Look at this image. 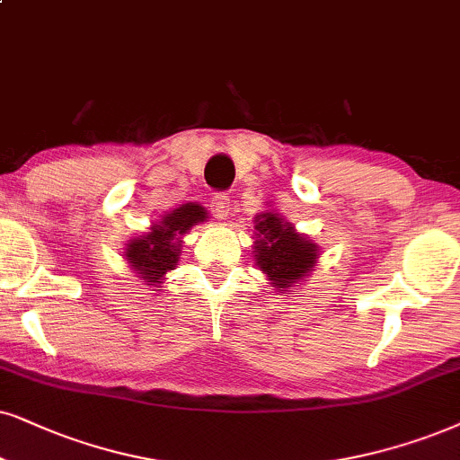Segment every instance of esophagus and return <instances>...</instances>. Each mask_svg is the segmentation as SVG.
I'll list each match as a JSON object with an SVG mask.
<instances>
[{
	"instance_id": "esophagus-1",
	"label": "esophagus",
	"mask_w": 460,
	"mask_h": 460,
	"mask_svg": "<svg viewBox=\"0 0 460 460\" xmlns=\"http://www.w3.org/2000/svg\"><path fill=\"white\" fill-rule=\"evenodd\" d=\"M210 210L214 214V218H218V220L229 218V212H231L229 195H225V193L214 195L212 201H210Z\"/></svg>"
}]
</instances>
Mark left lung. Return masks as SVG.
<instances>
[{
  "label": "left lung",
  "mask_w": 460,
  "mask_h": 460,
  "mask_svg": "<svg viewBox=\"0 0 460 460\" xmlns=\"http://www.w3.org/2000/svg\"><path fill=\"white\" fill-rule=\"evenodd\" d=\"M252 257L278 295L295 293L321 259V248L278 210L254 214Z\"/></svg>",
  "instance_id": "obj_1"
}]
</instances>
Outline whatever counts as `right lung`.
<instances>
[{
  "label": "right lung",
  "mask_w": 460,
  "mask_h": 460,
  "mask_svg": "<svg viewBox=\"0 0 460 460\" xmlns=\"http://www.w3.org/2000/svg\"><path fill=\"white\" fill-rule=\"evenodd\" d=\"M206 220L208 210L201 203H182L155 220L142 235L127 240L123 257L131 271L137 273L139 280L155 287V290H161L165 273L176 270L180 252H182V237L195 225L206 223Z\"/></svg>",
  "instance_id": "right-lung-1"
}]
</instances>
